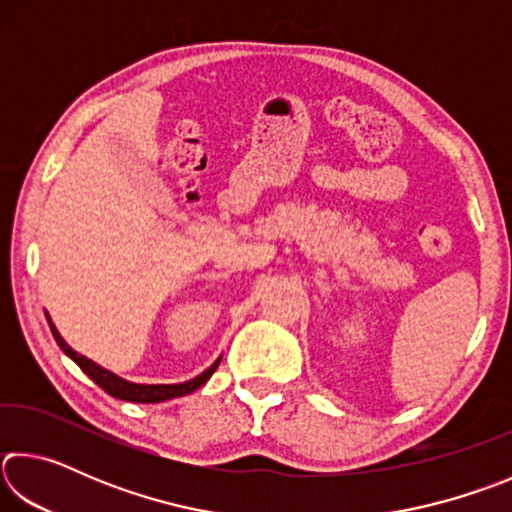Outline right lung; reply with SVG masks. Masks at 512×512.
<instances>
[{
	"mask_svg": "<svg viewBox=\"0 0 512 512\" xmlns=\"http://www.w3.org/2000/svg\"><path fill=\"white\" fill-rule=\"evenodd\" d=\"M49 320V327H51V334H54L56 343L60 345V350H63L69 359H72L76 366H79L85 375H88L94 384H99L103 391H106L108 395L117 397V400H124V402H137V404H155V402H164V400H173V397H183V395H189L194 393L196 388H201L207 379L212 377V372L219 368L221 363V357L216 359L210 368H207L205 372H201V375L189 379V381H183V384H133V381H126L117 377L115 372H110L106 368H101L99 363L90 361L88 357H83V354L74 352L69 345L63 341V336L58 334L56 325L51 323V318L47 316Z\"/></svg>",
	"mask_w": 512,
	"mask_h": 512,
	"instance_id": "1",
	"label": "right lung"
}]
</instances>
